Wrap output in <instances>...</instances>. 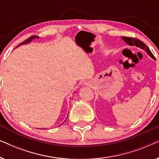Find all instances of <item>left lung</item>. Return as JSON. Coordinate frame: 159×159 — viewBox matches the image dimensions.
Segmentation results:
<instances>
[{"label": "left lung", "instance_id": "left-lung-1", "mask_svg": "<svg viewBox=\"0 0 159 159\" xmlns=\"http://www.w3.org/2000/svg\"><path fill=\"white\" fill-rule=\"evenodd\" d=\"M121 39L125 40V42L129 45H131V46H134V45H135L136 47L140 48L144 50V51L146 52V53L148 54V55L151 56L153 59L156 60V58H155V57H154V56L153 55V53H152L151 51H150L149 48L148 47L147 45H145L144 43L142 42L141 40H138V39H136V38H127V37H121Z\"/></svg>", "mask_w": 159, "mask_h": 159}]
</instances>
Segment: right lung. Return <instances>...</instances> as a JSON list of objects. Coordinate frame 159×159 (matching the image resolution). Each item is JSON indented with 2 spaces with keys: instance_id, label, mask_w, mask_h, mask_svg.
<instances>
[{
  "instance_id": "add662e5",
  "label": "right lung",
  "mask_w": 159,
  "mask_h": 159,
  "mask_svg": "<svg viewBox=\"0 0 159 159\" xmlns=\"http://www.w3.org/2000/svg\"><path fill=\"white\" fill-rule=\"evenodd\" d=\"M38 38H39V37H38V36H32V37H30V38H28L27 40H26L24 41L23 43H20V44H19V45L28 44V43H31L32 41L34 40V39H38ZM19 45H18V46H19ZM18 46H17V47H18ZM17 47H16V48H17ZM67 117H68V116H67ZM66 119H67V118H66ZM65 121H66V120H65Z\"/></svg>"
}]
</instances>
